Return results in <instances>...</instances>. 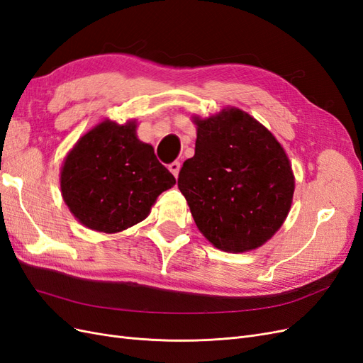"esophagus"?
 <instances>
[{"label": "esophagus", "mask_w": 363, "mask_h": 363, "mask_svg": "<svg viewBox=\"0 0 363 363\" xmlns=\"http://www.w3.org/2000/svg\"><path fill=\"white\" fill-rule=\"evenodd\" d=\"M180 162H172V163H169V167H168V169L172 172V175L175 179H177V175H179V171H180Z\"/></svg>", "instance_id": "34e87169"}]
</instances>
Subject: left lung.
Wrapping results in <instances>:
<instances>
[{"instance_id":"8db88e82","label":"left lung","mask_w":363,"mask_h":363,"mask_svg":"<svg viewBox=\"0 0 363 363\" xmlns=\"http://www.w3.org/2000/svg\"><path fill=\"white\" fill-rule=\"evenodd\" d=\"M195 124V155L183 163L177 184L196 227L223 251L263 245L291 208L294 174L286 152L239 108Z\"/></svg>"}]
</instances>
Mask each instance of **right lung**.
<instances>
[{"mask_svg":"<svg viewBox=\"0 0 363 363\" xmlns=\"http://www.w3.org/2000/svg\"><path fill=\"white\" fill-rule=\"evenodd\" d=\"M175 184L155 150L136 138L135 123L104 121L77 142L60 174L65 203L96 232L116 233L145 219Z\"/></svg>","mask_w":363,"mask_h":363,"instance_id":"obj_1","label":"right lung"}]
</instances>
